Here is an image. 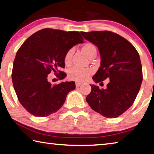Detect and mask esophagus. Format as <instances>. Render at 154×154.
I'll return each instance as SVG.
<instances>
[{
	"instance_id": "obj_1",
	"label": "esophagus",
	"mask_w": 154,
	"mask_h": 154,
	"mask_svg": "<svg viewBox=\"0 0 154 154\" xmlns=\"http://www.w3.org/2000/svg\"><path fill=\"white\" fill-rule=\"evenodd\" d=\"M82 83H81L79 82H76V83H75V85H76V88H79V87L80 85H82Z\"/></svg>"
}]
</instances>
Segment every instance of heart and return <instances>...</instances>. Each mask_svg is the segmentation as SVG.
Here are the masks:
<instances>
[{
  "label": "heart",
  "mask_w": 154,
  "mask_h": 154,
  "mask_svg": "<svg viewBox=\"0 0 154 154\" xmlns=\"http://www.w3.org/2000/svg\"><path fill=\"white\" fill-rule=\"evenodd\" d=\"M82 50L85 54L90 58L94 54H96L97 50L96 46L91 43H86L82 46ZM73 53V50H69L64 57V61L66 65H69L71 63V57ZM92 73V71L89 69H81L74 67L69 72V77L70 79L75 80L77 82H83L88 79L89 75Z\"/></svg>",
  "instance_id": "heart-1"
}]
</instances>
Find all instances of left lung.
Returning <instances> with one entry per match:
<instances>
[{"label":"left lung","instance_id":"left-lung-1","mask_svg":"<svg viewBox=\"0 0 154 154\" xmlns=\"http://www.w3.org/2000/svg\"><path fill=\"white\" fill-rule=\"evenodd\" d=\"M99 50L101 63L93 76L96 83L108 79L106 88L90 85L86 97L89 106L106 118H116L132 104L143 80L140 57L135 47L117 33L109 31L81 32Z\"/></svg>","mask_w":154,"mask_h":154}]
</instances>
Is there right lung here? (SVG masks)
Segmentation results:
<instances>
[{
  "label": "right lung",
  "instance_id": "1",
  "mask_svg": "<svg viewBox=\"0 0 154 154\" xmlns=\"http://www.w3.org/2000/svg\"><path fill=\"white\" fill-rule=\"evenodd\" d=\"M83 43L78 32L46 28L33 33L17 52L13 62L12 82L18 100L31 114L48 116L62 107L74 82L52 85L48 75L52 71L59 79L66 75L64 57L69 49Z\"/></svg>",
  "mask_w": 154,
  "mask_h": 154
}]
</instances>
